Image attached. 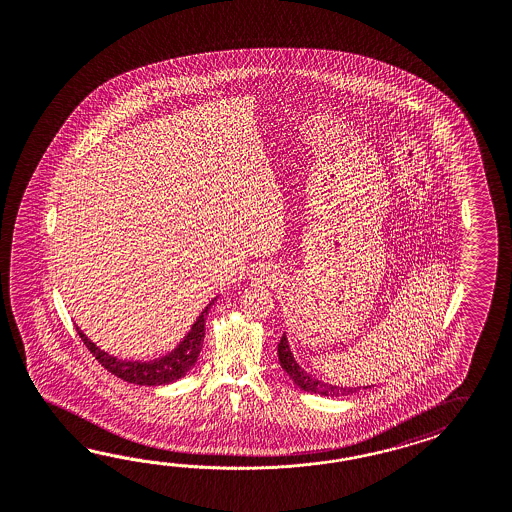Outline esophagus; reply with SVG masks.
<instances>
[{"instance_id": "34e87169", "label": "esophagus", "mask_w": 512, "mask_h": 512, "mask_svg": "<svg viewBox=\"0 0 512 512\" xmlns=\"http://www.w3.org/2000/svg\"><path fill=\"white\" fill-rule=\"evenodd\" d=\"M257 281H266V283H272L275 281V274L270 270V268H266V266H261L259 270H257Z\"/></svg>"}]
</instances>
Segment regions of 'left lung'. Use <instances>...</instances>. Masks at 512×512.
Here are the masks:
<instances>
[{"mask_svg": "<svg viewBox=\"0 0 512 512\" xmlns=\"http://www.w3.org/2000/svg\"><path fill=\"white\" fill-rule=\"evenodd\" d=\"M277 355H279V362H281L283 370L290 375V379H292L301 390H307V392H312V394H322V396H329V398H342V396H348V394L357 392V388L335 387V385L324 383V381L312 377L311 374H307L305 370H301L300 364L296 362L292 351L288 348V340L285 335L279 340Z\"/></svg>", "mask_w": 512, "mask_h": 512, "instance_id": "8db88e82", "label": "left lung"}]
</instances>
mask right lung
Returning <instances> with one entry per match:
<instances>
[{"instance_id":"1","label":"right lung","mask_w":512,"mask_h":512,"mask_svg":"<svg viewBox=\"0 0 512 512\" xmlns=\"http://www.w3.org/2000/svg\"><path fill=\"white\" fill-rule=\"evenodd\" d=\"M212 303H214V300L209 303V307L205 311L201 312L200 318L196 320V324L192 325V329H190V333L185 337V340L170 355H166L163 359H157V361H118L111 355H107L105 351H101L100 348H96L79 331V327H75V331L83 340V344L87 346L88 351L92 353V357L100 362L107 372L124 379L127 383H135V385H146V387L168 385V383H174L177 379H181L194 366V362L198 361V355H200L201 346H203V338H205L207 311L211 309Z\"/></svg>"}]
</instances>
